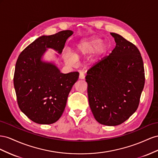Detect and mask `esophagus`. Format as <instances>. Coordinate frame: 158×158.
Returning a JSON list of instances; mask_svg holds the SVG:
<instances>
[{"label":"esophagus","instance_id":"esophagus-1","mask_svg":"<svg viewBox=\"0 0 158 158\" xmlns=\"http://www.w3.org/2000/svg\"><path fill=\"white\" fill-rule=\"evenodd\" d=\"M85 74L83 73V72H81L79 74V79H85Z\"/></svg>","mask_w":158,"mask_h":158}]
</instances>
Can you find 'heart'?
Returning a JSON list of instances; mask_svg holds the SVG:
<instances>
[{
	"instance_id": "heart-1",
	"label": "heart",
	"mask_w": 158,
	"mask_h": 158,
	"mask_svg": "<svg viewBox=\"0 0 158 158\" xmlns=\"http://www.w3.org/2000/svg\"><path fill=\"white\" fill-rule=\"evenodd\" d=\"M106 45L104 43L100 44V40L95 37L85 39L81 41L77 46L73 52V56L66 58L67 61L73 63L81 57L88 56L94 52V56L97 57L106 50Z\"/></svg>"
}]
</instances>
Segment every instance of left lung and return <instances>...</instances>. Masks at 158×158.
<instances>
[{"label": "left lung", "mask_w": 158, "mask_h": 158, "mask_svg": "<svg viewBox=\"0 0 158 158\" xmlns=\"http://www.w3.org/2000/svg\"><path fill=\"white\" fill-rule=\"evenodd\" d=\"M116 47L87 72L89 106L96 120L117 126L137 110L145 83L142 57L137 47L110 33Z\"/></svg>", "instance_id": "8db88e82"}]
</instances>
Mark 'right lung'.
<instances>
[{
  "instance_id": "obj_1",
  "label": "right lung",
  "mask_w": 158,
  "mask_h": 158,
  "mask_svg": "<svg viewBox=\"0 0 158 158\" xmlns=\"http://www.w3.org/2000/svg\"><path fill=\"white\" fill-rule=\"evenodd\" d=\"M73 34L67 30L42 35L18 57L14 75L18 105L35 123L50 124L60 119L71 88L78 80V72L61 73L53 63L42 61L48 48L61 54L66 40Z\"/></svg>"
}]
</instances>
